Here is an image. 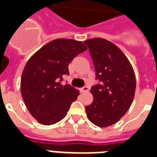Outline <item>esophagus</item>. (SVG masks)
<instances>
[{
	"mask_svg": "<svg viewBox=\"0 0 157 157\" xmlns=\"http://www.w3.org/2000/svg\"><path fill=\"white\" fill-rule=\"evenodd\" d=\"M88 89H89V87H87V86H84V87H81L80 91H81V92H86L88 91Z\"/></svg>",
	"mask_w": 157,
	"mask_h": 157,
	"instance_id": "34e87169",
	"label": "esophagus"
}]
</instances>
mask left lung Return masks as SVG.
Listing matches in <instances>:
<instances>
[{
  "label": "left lung",
  "mask_w": 157,
  "mask_h": 157,
  "mask_svg": "<svg viewBox=\"0 0 157 157\" xmlns=\"http://www.w3.org/2000/svg\"><path fill=\"white\" fill-rule=\"evenodd\" d=\"M84 43L89 49L99 82L91 87L93 101L87 105L88 120L99 127L118 122L133 102L135 74L127 57L112 42L92 38Z\"/></svg>",
  "instance_id": "left-lung-1"
}]
</instances>
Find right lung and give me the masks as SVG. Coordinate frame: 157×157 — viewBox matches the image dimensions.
Returning a JSON list of instances; mask_svg holds the SVG:
<instances>
[{"label":"right lung","mask_w":157,"mask_h":157,"mask_svg":"<svg viewBox=\"0 0 157 157\" xmlns=\"http://www.w3.org/2000/svg\"><path fill=\"white\" fill-rule=\"evenodd\" d=\"M87 47L82 42L58 38L48 42L28 60L21 77L22 98L37 122L54 124L65 117L79 92L63 85L69 64Z\"/></svg>","instance_id":"1"}]
</instances>
